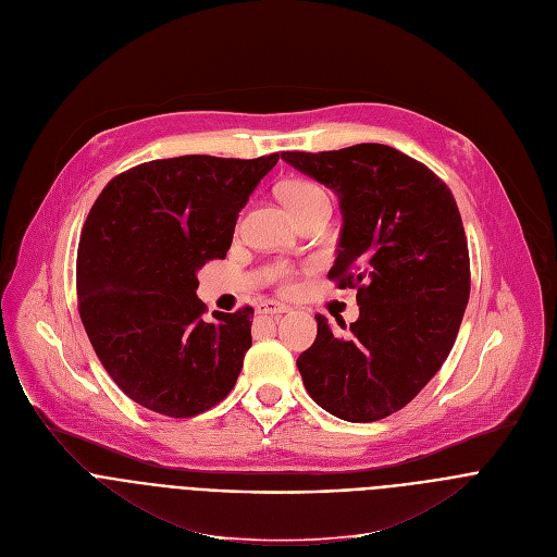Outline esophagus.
I'll list each match as a JSON object with an SVG mask.
<instances>
[{
  "mask_svg": "<svg viewBox=\"0 0 557 557\" xmlns=\"http://www.w3.org/2000/svg\"><path fill=\"white\" fill-rule=\"evenodd\" d=\"M257 311L264 313V315H282V313H288L290 309L286 305L275 302V300H264V302H259Z\"/></svg>",
  "mask_w": 557,
  "mask_h": 557,
  "instance_id": "34e87169",
  "label": "esophagus"
}]
</instances>
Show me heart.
Listing matches in <instances>:
<instances>
[{
	"label": "heart",
	"instance_id": "b5f03b06",
	"mask_svg": "<svg viewBox=\"0 0 557 557\" xmlns=\"http://www.w3.org/2000/svg\"><path fill=\"white\" fill-rule=\"evenodd\" d=\"M277 199L284 203V208L298 219L300 214H305L307 210L315 208V206H329V197L326 193L320 188V185L305 181V178H290L277 185ZM282 280H288V271L280 269L275 273Z\"/></svg>",
	"mask_w": 557,
	"mask_h": 557
}]
</instances>
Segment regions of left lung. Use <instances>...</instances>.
I'll return each instance as SVG.
<instances>
[{"instance_id":"left-lung-1","label":"left lung","mask_w":557,"mask_h":557,"mask_svg":"<svg viewBox=\"0 0 557 557\" xmlns=\"http://www.w3.org/2000/svg\"><path fill=\"white\" fill-rule=\"evenodd\" d=\"M282 159L336 193L343 228L329 277L356 288L360 307L345 338L315 315V343L298 358L305 387L343 421L385 419L430 383L457 341L470 295L457 201L432 170L389 145Z\"/></svg>"}]
</instances>
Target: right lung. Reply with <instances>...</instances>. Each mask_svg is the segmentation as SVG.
Returning a JSON list of instances; mask_svg holds the SVG:
<instances>
[{"label": "right lung", "instance_id": "1", "mask_svg": "<svg viewBox=\"0 0 557 557\" xmlns=\"http://www.w3.org/2000/svg\"><path fill=\"white\" fill-rule=\"evenodd\" d=\"M277 161H150L96 199L78 246V309L107 374L147 410L197 417L235 387L252 309L206 320L197 271L226 257L242 208Z\"/></svg>", "mask_w": 557, "mask_h": 557}]
</instances>
